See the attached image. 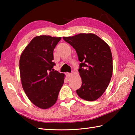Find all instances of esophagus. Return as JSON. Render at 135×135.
Here are the masks:
<instances>
[{"label": "esophagus", "mask_w": 135, "mask_h": 135, "mask_svg": "<svg viewBox=\"0 0 135 135\" xmlns=\"http://www.w3.org/2000/svg\"><path fill=\"white\" fill-rule=\"evenodd\" d=\"M66 74V76H67V77H68V78H69V77L70 76V75H71V73H67L65 74Z\"/></svg>", "instance_id": "obj_1"}]
</instances>
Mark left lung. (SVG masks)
<instances>
[{
    "instance_id": "obj_1",
    "label": "left lung",
    "mask_w": 135,
    "mask_h": 135,
    "mask_svg": "<svg viewBox=\"0 0 135 135\" xmlns=\"http://www.w3.org/2000/svg\"><path fill=\"white\" fill-rule=\"evenodd\" d=\"M63 39L75 49L79 64L82 85L76 93L81 99L94 101L107 88L113 74V57L109 46L93 33H79Z\"/></svg>"
}]
</instances>
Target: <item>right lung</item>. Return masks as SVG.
Masks as SVG:
<instances>
[{
    "mask_svg": "<svg viewBox=\"0 0 135 135\" xmlns=\"http://www.w3.org/2000/svg\"><path fill=\"white\" fill-rule=\"evenodd\" d=\"M61 38L42 35L32 39L20 59L22 86L28 99L41 108L55 104L64 74L54 71L53 50Z\"/></svg>",
    "mask_w": 135,
    "mask_h": 135,
    "instance_id": "add662e5",
    "label": "right lung"
}]
</instances>
